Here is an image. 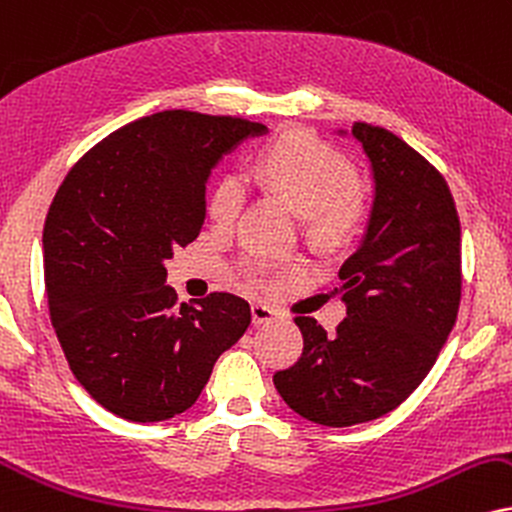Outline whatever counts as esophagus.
<instances>
[{
	"mask_svg": "<svg viewBox=\"0 0 512 512\" xmlns=\"http://www.w3.org/2000/svg\"><path fill=\"white\" fill-rule=\"evenodd\" d=\"M251 318H254V325L270 323V320L275 318V311L266 304H254L251 306Z\"/></svg>",
	"mask_w": 512,
	"mask_h": 512,
	"instance_id": "esophagus-1",
	"label": "esophagus"
}]
</instances>
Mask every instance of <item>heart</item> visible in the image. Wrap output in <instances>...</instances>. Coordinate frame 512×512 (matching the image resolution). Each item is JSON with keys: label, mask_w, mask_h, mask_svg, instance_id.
<instances>
[{"label": "heart", "mask_w": 512, "mask_h": 512, "mask_svg": "<svg viewBox=\"0 0 512 512\" xmlns=\"http://www.w3.org/2000/svg\"><path fill=\"white\" fill-rule=\"evenodd\" d=\"M273 192L280 194L299 216H304L318 235L337 239L351 232L361 216V192L351 161L330 144L304 132L277 137L258 154L251 166ZM246 189L242 178L227 175L208 199V218L213 225L230 227L244 206ZM244 273L261 287H275L289 268H280L266 258H249Z\"/></svg>", "instance_id": "1"}]
</instances>
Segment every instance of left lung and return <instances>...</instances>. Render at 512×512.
I'll return each mask as SVG.
<instances>
[{
  "mask_svg": "<svg viewBox=\"0 0 512 512\" xmlns=\"http://www.w3.org/2000/svg\"><path fill=\"white\" fill-rule=\"evenodd\" d=\"M375 178L368 232L339 268L346 318L296 315L304 353L277 370L294 413L325 427L377 420L418 389L456 325L460 220L444 175L394 132L353 123Z\"/></svg>",
  "mask_w": 512,
  "mask_h": 512,
  "instance_id": "1",
  "label": "left lung"
}]
</instances>
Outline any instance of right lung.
<instances>
[{"label": "right lung", "mask_w": 512, "mask_h": 512, "mask_svg": "<svg viewBox=\"0 0 512 512\" xmlns=\"http://www.w3.org/2000/svg\"><path fill=\"white\" fill-rule=\"evenodd\" d=\"M266 130L161 111L94 144L56 189L42 235L49 318L75 380L118 418L185 413L249 327L235 294L178 304L163 261L199 237L211 168Z\"/></svg>", "instance_id": "obj_1"}]
</instances>
